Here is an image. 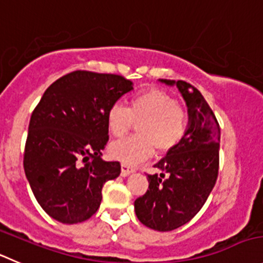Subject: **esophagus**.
Segmentation results:
<instances>
[{
	"instance_id": "esophagus-1",
	"label": "esophagus",
	"mask_w": 263,
	"mask_h": 263,
	"mask_svg": "<svg viewBox=\"0 0 263 263\" xmlns=\"http://www.w3.org/2000/svg\"><path fill=\"white\" fill-rule=\"evenodd\" d=\"M133 172H136V167L130 166V165L124 164V162H122V164H121V176L122 177L129 176V174L133 173Z\"/></svg>"
}]
</instances>
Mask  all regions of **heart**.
Listing matches in <instances>:
<instances>
[{
  "label": "heart",
  "instance_id": "obj_1",
  "mask_svg": "<svg viewBox=\"0 0 263 263\" xmlns=\"http://www.w3.org/2000/svg\"><path fill=\"white\" fill-rule=\"evenodd\" d=\"M134 121H141L138 134L112 142L108 148L112 159L124 164L143 161L155 148L159 154L172 151L184 138L189 126L187 112L173 96L160 89L132 97L129 108L115 103L107 112V125L114 137L125 136Z\"/></svg>",
  "mask_w": 263,
  "mask_h": 263
}]
</instances>
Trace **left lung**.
<instances>
[{"instance_id":"obj_1","label":"left lung","mask_w":263,"mask_h":263,"mask_svg":"<svg viewBox=\"0 0 263 263\" xmlns=\"http://www.w3.org/2000/svg\"><path fill=\"white\" fill-rule=\"evenodd\" d=\"M160 81L178 87L189 108V126L181 143L155 164L162 173L147 176L148 190L134 201V209L144 226L172 231L196 216L216 184L221 129L196 87L182 80Z\"/></svg>"}]
</instances>
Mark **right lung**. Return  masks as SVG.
<instances>
[{"label": "right lung", "mask_w": 263, "mask_h": 263, "mask_svg": "<svg viewBox=\"0 0 263 263\" xmlns=\"http://www.w3.org/2000/svg\"><path fill=\"white\" fill-rule=\"evenodd\" d=\"M133 82L119 74L74 71L52 82L32 112L24 172L51 218L80 223L98 211L102 187L117 178L119 161H104L107 112Z\"/></svg>", "instance_id": "right-lung-1"}]
</instances>
